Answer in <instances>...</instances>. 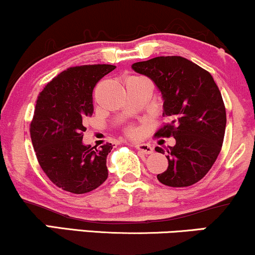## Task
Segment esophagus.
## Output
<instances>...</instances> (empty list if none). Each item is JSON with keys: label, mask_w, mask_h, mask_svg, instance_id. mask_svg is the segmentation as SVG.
<instances>
[{"label": "esophagus", "mask_w": 255, "mask_h": 255, "mask_svg": "<svg viewBox=\"0 0 255 255\" xmlns=\"http://www.w3.org/2000/svg\"><path fill=\"white\" fill-rule=\"evenodd\" d=\"M135 148L142 154H151V153H153V147L148 143H137V145H135Z\"/></svg>", "instance_id": "obj_1"}]
</instances>
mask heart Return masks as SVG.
<instances>
[{"label":"heart","mask_w":255,"mask_h":255,"mask_svg":"<svg viewBox=\"0 0 255 255\" xmlns=\"http://www.w3.org/2000/svg\"><path fill=\"white\" fill-rule=\"evenodd\" d=\"M136 79H142V77H137V76H131V77H129V78L127 79V82L136 81ZM136 133H137L136 128L133 127V126H129V127L127 128V134H128V135L134 136V135H136Z\"/></svg>","instance_id":"heart-1"}]
</instances>
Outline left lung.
<instances>
[{"instance_id": "1", "label": "left lung", "mask_w": 255, "mask_h": 255, "mask_svg": "<svg viewBox=\"0 0 255 255\" xmlns=\"http://www.w3.org/2000/svg\"><path fill=\"white\" fill-rule=\"evenodd\" d=\"M131 67L151 78L164 98L162 115L170 121L154 136L176 139L158 180L171 188L194 185L209 172L222 148L227 118L219 87L207 70L183 57H155ZM155 151L165 152L161 147Z\"/></svg>"}]
</instances>
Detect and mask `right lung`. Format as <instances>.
Returning a JSON list of instances; mask_svg holds the SVG:
<instances>
[{
    "label": "right lung",
    "mask_w": 255,
    "mask_h": 255,
    "mask_svg": "<svg viewBox=\"0 0 255 255\" xmlns=\"http://www.w3.org/2000/svg\"><path fill=\"white\" fill-rule=\"evenodd\" d=\"M116 66L95 64L70 67L42 89L29 126L40 167L58 188L87 194L108 178L107 155L112 143L100 148L83 145L84 121L94 113L93 90Z\"/></svg>",
    "instance_id": "obj_1"
}]
</instances>
